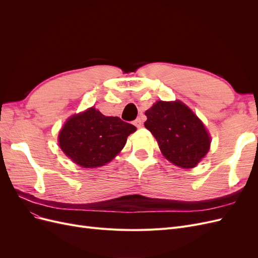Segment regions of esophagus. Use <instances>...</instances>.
I'll return each instance as SVG.
<instances>
[{
  "label": "esophagus",
  "instance_id": "34e87169",
  "mask_svg": "<svg viewBox=\"0 0 258 258\" xmlns=\"http://www.w3.org/2000/svg\"><path fill=\"white\" fill-rule=\"evenodd\" d=\"M134 123H135V126L136 127H138V128H140V127H142V124H143V120H142V118H137L135 121H134Z\"/></svg>",
  "mask_w": 258,
  "mask_h": 258
}]
</instances>
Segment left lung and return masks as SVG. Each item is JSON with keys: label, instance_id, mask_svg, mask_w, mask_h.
<instances>
[{"label": "left lung", "instance_id": "1", "mask_svg": "<svg viewBox=\"0 0 258 258\" xmlns=\"http://www.w3.org/2000/svg\"><path fill=\"white\" fill-rule=\"evenodd\" d=\"M145 115V128L157 140L163 156L174 165L194 168L209 152L211 140L204 123L179 101H158Z\"/></svg>", "mask_w": 258, "mask_h": 258}]
</instances>
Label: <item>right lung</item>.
Segmentation results:
<instances>
[{
	"instance_id": "1",
	"label": "right lung",
	"mask_w": 258,
	"mask_h": 258,
	"mask_svg": "<svg viewBox=\"0 0 258 258\" xmlns=\"http://www.w3.org/2000/svg\"><path fill=\"white\" fill-rule=\"evenodd\" d=\"M136 130L119 117L104 116L91 107L70 117L59 134V145L77 165L97 168L110 162Z\"/></svg>"
}]
</instances>
